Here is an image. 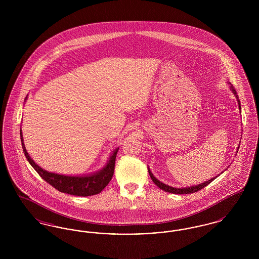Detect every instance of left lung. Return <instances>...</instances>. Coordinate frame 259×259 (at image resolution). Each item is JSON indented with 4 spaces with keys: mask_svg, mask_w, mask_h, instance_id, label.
<instances>
[{
    "mask_svg": "<svg viewBox=\"0 0 259 259\" xmlns=\"http://www.w3.org/2000/svg\"><path fill=\"white\" fill-rule=\"evenodd\" d=\"M229 84H230L231 91L233 92V94H234L235 96H236V98H237L239 107H241V103H240V100H239V97H238V95H237V92H236L234 87H233V85H231L230 82H229ZM240 111H241V108H240ZM149 172V176H150L152 182H153L155 185H157L159 188H161V189L164 190V191H166V192H170V193H174V194H189V193L197 192L198 190H200V189L204 188L205 186L209 185V184L217 178V177H214V178L210 179L209 181H207V182H205V183H203V184H201V185H194V186H190V187H185H185H183V188H176V187H172V186H169V185H165V184L161 183L160 181H158V180L151 174V172Z\"/></svg>",
    "mask_w": 259,
    "mask_h": 259,
    "instance_id": "obj_1",
    "label": "left lung"
}]
</instances>
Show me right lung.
Masks as SVG:
<instances>
[{
  "label": "right lung",
  "mask_w": 259,
  "mask_h": 259,
  "mask_svg": "<svg viewBox=\"0 0 259 259\" xmlns=\"http://www.w3.org/2000/svg\"><path fill=\"white\" fill-rule=\"evenodd\" d=\"M20 136H21L22 148H23V151L27 160L29 161L31 166L37 171V174L41 177L42 180H45L47 183H49L50 185H52L54 188H56L60 192L75 195V196H83V197L91 196V195L100 193L111 182L113 172H114V164H115V158H116L118 148L113 150L108 164L100 172L90 175V176H84V177H78V176L71 177V176H64V175L48 172L41 169L28 154L23 143V138H22L23 136H22L21 130H20Z\"/></svg>",
  "instance_id": "1"
}]
</instances>
